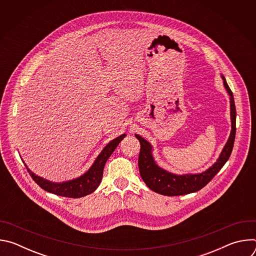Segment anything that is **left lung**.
Wrapping results in <instances>:
<instances>
[{"label":"left lung","mask_w":256,"mask_h":256,"mask_svg":"<svg viewBox=\"0 0 256 256\" xmlns=\"http://www.w3.org/2000/svg\"><path fill=\"white\" fill-rule=\"evenodd\" d=\"M222 78L224 80V86L228 94L230 95L232 130L229 140L225 144L220 157H218V161L206 171L202 172L200 174L184 175H176L167 172L166 170L160 168L154 161L152 156V146L144 138H142L138 134H136V138L140 140V150L138 161L140 174L144 184L153 192L168 196H182L196 192L202 190L204 186H206L228 161L233 150L236 134V108L233 93L229 88L225 78L223 76Z\"/></svg>","instance_id":"obj_1"}]
</instances>
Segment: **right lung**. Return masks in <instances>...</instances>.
Segmentation results:
<instances>
[{"label":"right lung","mask_w":256,"mask_h":256,"mask_svg":"<svg viewBox=\"0 0 256 256\" xmlns=\"http://www.w3.org/2000/svg\"><path fill=\"white\" fill-rule=\"evenodd\" d=\"M124 136H126V134L118 136L108 144H106V147L99 154V156L97 157V159L95 160L91 168L84 175L76 179L62 182V184H54V182L48 181L38 175H35L33 172H31L27 168L26 165L25 166L30 176L32 177V179L42 190L60 196L72 198H82L92 194L99 186L103 176L104 165L107 159L110 157V155L114 153V151L118 147V144L122 140Z\"/></svg>","instance_id":"right-lung-1"}]
</instances>
